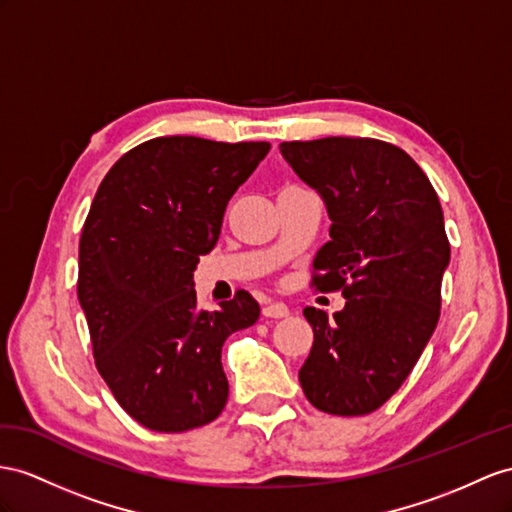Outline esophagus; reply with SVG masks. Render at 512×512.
<instances>
[{"label": "esophagus", "mask_w": 512, "mask_h": 512, "mask_svg": "<svg viewBox=\"0 0 512 512\" xmlns=\"http://www.w3.org/2000/svg\"><path fill=\"white\" fill-rule=\"evenodd\" d=\"M264 316L266 318H285V316H290V309H287V305H283V303H270L264 307Z\"/></svg>", "instance_id": "1"}]
</instances>
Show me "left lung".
Listing matches in <instances>:
<instances>
[{"label":"left lung","instance_id":"left-lung-1","mask_svg":"<svg viewBox=\"0 0 512 512\" xmlns=\"http://www.w3.org/2000/svg\"><path fill=\"white\" fill-rule=\"evenodd\" d=\"M279 149L333 222L313 259V283L346 298L333 318L305 307L313 346L300 387L324 413H372L400 389L437 329L450 264L439 196L413 157L383 140L337 136Z\"/></svg>","mask_w":512,"mask_h":512}]
</instances>
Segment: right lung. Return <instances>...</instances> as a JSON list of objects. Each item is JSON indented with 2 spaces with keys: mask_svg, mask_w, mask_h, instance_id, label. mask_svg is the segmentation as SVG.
Wrapping results in <instances>:
<instances>
[{
  "mask_svg": "<svg viewBox=\"0 0 512 512\" xmlns=\"http://www.w3.org/2000/svg\"><path fill=\"white\" fill-rule=\"evenodd\" d=\"M268 151V142L153 138L110 168L90 205L77 298L99 374L144 428L192 430L225 409L220 350L257 322L259 305L238 292L201 311L192 272Z\"/></svg>",
  "mask_w": 512,
  "mask_h": 512,
  "instance_id": "obj_1",
  "label": "right lung"
}]
</instances>
